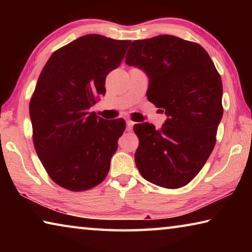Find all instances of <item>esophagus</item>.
Here are the masks:
<instances>
[{"instance_id":"esophagus-1","label":"esophagus","mask_w":252,"mask_h":252,"mask_svg":"<svg viewBox=\"0 0 252 252\" xmlns=\"http://www.w3.org/2000/svg\"><path fill=\"white\" fill-rule=\"evenodd\" d=\"M133 126H134V122L132 121V120H127L126 121V130L127 131H131L132 127H133Z\"/></svg>"}]
</instances>
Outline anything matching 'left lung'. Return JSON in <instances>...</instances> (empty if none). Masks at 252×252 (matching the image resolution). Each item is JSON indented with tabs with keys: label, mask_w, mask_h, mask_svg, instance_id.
<instances>
[{
	"label": "left lung",
	"mask_w": 252,
	"mask_h": 252,
	"mask_svg": "<svg viewBox=\"0 0 252 252\" xmlns=\"http://www.w3.org/2000/svg\"><path fill=\"white\" fill-rule=\"evenodd\" d=\"M126 63L146 72L148 100L168 116L159 130L148 122L134 125L136 168L153 185L185 187L215 148L223 114L219 72L201 45L173 35L133 41Z\"/></svg>",
	"instance_id": "left-lung-1"
}]
</instances>
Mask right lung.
I'll return each mask as SVG.
<instances>
[{
  "mask_svg": "<svg viewBox=\"0 0 252 252\" xmlns=\"http://www.w3.org/2000/svg\"><path fill=\"white\" fill-rule=\"evenodd\" d=\"M131 41L88 34L52 53L31 101L33 143L49 177L70 191L104 180L123 119L104 120L89 109L105 94V78L120 65Z\"/></svg>",
  "mask_w": 252,
  "mask_h": 252,
  "instance_id": "obj_1",
  "label": "right lung"
}]
</instances>
